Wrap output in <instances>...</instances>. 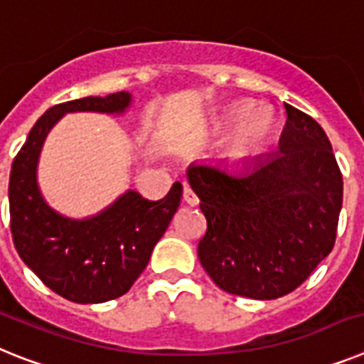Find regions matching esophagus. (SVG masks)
<instances>
[{
  "label": "esophagus",
  "instance_id": "34e87169",
  "mask_svg": "<svg viewBox=\"0 0 364 364\" xmlns=\"http://www.w3.org/2000/svg\"><path fill=\"white\" fill-rule=\"evenodd\" d=\"M183 201H185V203H187V205H191V207L198 205L196 194L191 191V187H188V185H183Z\"/></svg>",
  "mask_w": 364,
  "mask_h": 364
}]
</instances>
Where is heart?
<instances>
[{"label": "heart", "mask_w": 364, "mask_h": 364, "mask_svg": "<svg viewBox=\"0 0 364 364\" xmlns=\"http://www.w3.org/2000/svg\"><path fill=\"white\" fill-rule=\"evenodd\" d=\"M250 111H252V107L248 103L231 107L228 114H225V124L231 125L235 122L242 120ZM272 133H274V118H272L270 112H255V114L249 116L246 121L240 122L235 127L231 136H229V151L235 157H248V155L255 154L267 144V140L270 139Z\"/></svg>", "instance_id": "b5f03b06"}]
</instances>
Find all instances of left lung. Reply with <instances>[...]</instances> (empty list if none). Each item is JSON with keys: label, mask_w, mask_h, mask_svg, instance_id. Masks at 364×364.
Here are the masks:
<instances>
[{"label": "left lung", "mask_w": 364, "mask_h": 364, "mask_svg": "<svg viewBox=\"0 0 364 364\" xmlns=\"http://www.w3.org/2000/svg\"><path fill=\"white\" fill-rule=\"evenodd\" d=\"M279 154L252 170L192 164L187 179L207 229L198 257L222 291L276 300L331 253L343 207V173L331 142L309 114L285 105Z\"/></svg>", "instance_id": "8db88e82"}]
</instances>
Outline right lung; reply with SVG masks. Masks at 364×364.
<instances>
[{
    "instance_id": "right-lung-1",
    "label": "right lung",
    "mask_w": 364,
    "mask_h": 364,
    "mask_svg": "<svg viewBox=\"0 0 364 364\" xmlns=\"http://www.w3.org/2000/svg\"><path fill=\"white\" fill-rule=\"evenodd\" d=\"M129 92L59 103L38 118L12 161L9 210L14 248L46 287L75 304H103L129 291L181 201V183L163 200L129 191L102 215L87 220L55 213L36 187V161L48 131L66 112H122Z\"/></svg>"
}]
</instances>
